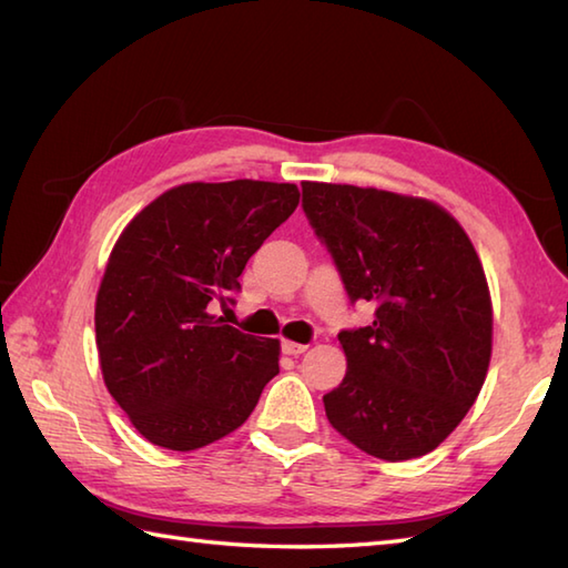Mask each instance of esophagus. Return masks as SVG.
<instances>
[{
	"label": "esophagus",
	"instance_id": "obj_1",
	"mask_svg": "<svg viewBox=\"0 0 568 568\" xmlns=\"http://www.w3.org/2000/svg\"><path fill=\"white\" fill-rule=\"evenodd\" d=\"M283 352L287 356H300L307 352V344H297V342H291V339H283Z\"/></svg>",
	"mask_w": 568,
	"mask_h": 568
}]
</instances>
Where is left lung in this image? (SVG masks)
Segmentation results:
<instances>
[{
	"instance_id": "obj_1",
	"label": "left lung",
	"mask_w": 568,
	"mask_h": 568,
	"mask_svg": "<svg viewBox=\"0 0 568 568\" xmlns=\"http://www.w3.org/2000/svg\"><path fill=\"white\" fill-rule=\"evenodd\" d=\"M303 207L348 297L378 303L371 327L339 334L346 376L324 395L329 425L383 462L429 454L488 376L484 263L464 226L425 197L307 180Z\"/></svg>"
}]
</instances>
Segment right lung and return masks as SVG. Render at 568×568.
<instances>
[{"label":"right lung","mask_w":568,"mask_h":568,"mask_svg":"<svg viewBox=\"0 0 568 568\" xmlns=\"http://www.w3.org/2000/svg\"><path fill=\"white\" fill-rule=\"evenodd\" d=\"M300 202L293 183H185L146 204L106 261L94 339L106 390L143 439L195 452L239 429L275 373L281 342L210 312Z\"/></svg>","instance_id":"obj_1"}]
</instances>
